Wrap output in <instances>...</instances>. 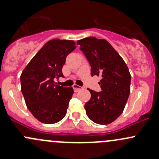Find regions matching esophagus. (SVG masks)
Masks as SVG:
<instances>
[{
  "label": "esophagus",
  "instance_id": "esophagus-1",
  "mask_svg": "<svg viewBox=\"0 0 159 159\" xmlns=\"http://www.w3.org/2000/svg\"><path fill=\"white\" fill-rule=\"evenodd\" d=\"M73 90H74V92H76V93H77V92H79V91H80V90L83 89V88H82V87L77 86V85H76V84L73 85Z\"/></svg>",
  "mask_w": 159,
  "mask_h": 159
}]
</instances>
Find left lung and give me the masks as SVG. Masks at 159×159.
Here are the masks:
<instances>
[{"label":"left lung","mask_w":159,"mask_h":159,"mask_svg":"<svg viewBox=\"0 0 159 159\" xmlns=\"http://www.w3.org/2000/svg\"><path fill=\"white\" fill-rule=\"evenodd\" d=\"M91 66L92 76H102L100 93L88 89L91 98L85 104L89 118L106 125L122 114L130 92L131 76L120 54L105 39L88 37L77 41Z\"/></svg>","instance_id":"1"}]
</instances>
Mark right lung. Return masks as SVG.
<instances>
[{
	"instance_id": "obj_1",
	"label": "right lung",
	"mask_w": 159,
	"mask_h": 159,
	"mask_svg": "<svg viewBox=\"0 0 159 159\" xmlns=\"http://www.w3.org/2000/svg\"><path fill=\"white\" fill-rule=\"evenodd\" d=\"M75 45L72 40L48 41L22 72L21 91L25 105L40 122L55 124L65 117L73 89L58 86L54 80L64 76L62 67Z\"/></svg>"
}]
</instances>
